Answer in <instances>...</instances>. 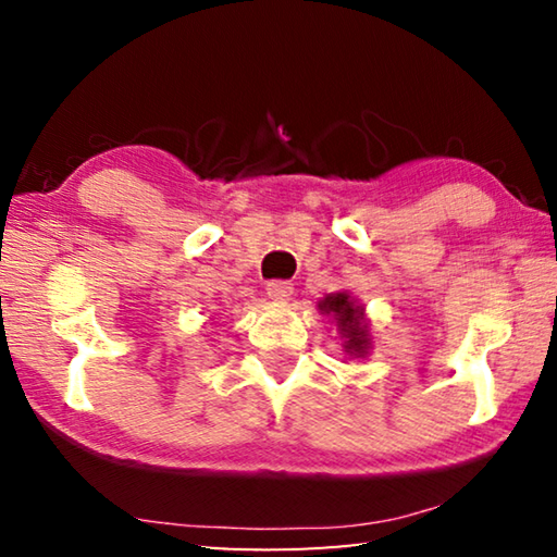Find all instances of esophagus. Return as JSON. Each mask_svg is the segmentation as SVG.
<instances>
[{"label":"esophagus","mask_w":557,"mask_h":557,"mask_svg":"<svg viewBox=\"0 0 557 557\" xmlns=\"http://www.w3.org/2000/svg\"><path fill=\"white\" fill-rule=\"evenodd\" d=\"M292 282L287 280H270L268 282V297L275 299V301H287L292 297Z\"/></svg>","instance_id":"obj_1"}]
</instances>
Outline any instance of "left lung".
Wrapping results in <instances>:
<instances>
[{
  "label": "left lung",
  "instance_id": "left-lung-1",
  "mask_svg": "<svg viewBox=\"0 0 557 557\" xmlns=\"http://www.w3.org/2000/svg\"><path fill=\"white\" fill-rule=\"evenodd\" d=\"M319 312L332 317L338 334L344 338V351L354 358H363L371 348L369 322H366L363 307L348 292H334L319 301Z\"/></svg>",
  "mask_w": 557,
  "mask_h": 557
}]
</instances>
